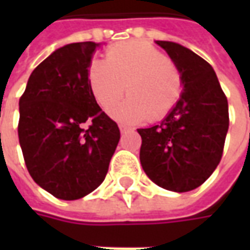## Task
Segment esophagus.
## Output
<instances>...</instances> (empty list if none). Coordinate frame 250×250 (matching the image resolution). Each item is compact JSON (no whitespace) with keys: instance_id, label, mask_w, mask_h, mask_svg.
<instances>
[{"instance_id":"34e87169","label":"esophagus","mask_w":250,"mask_h":250,"mask_svg":"<svg viewBox=\"0 0 250 250\" xmlns=\"http://www.w3.org/2000/svg\"><path fill=\"white\" fill-rule=\"evenodd\" d=\"M119 128H120V132H125V131L131 130V127H128V125H119Z\"/></svg>"}]
</instances>
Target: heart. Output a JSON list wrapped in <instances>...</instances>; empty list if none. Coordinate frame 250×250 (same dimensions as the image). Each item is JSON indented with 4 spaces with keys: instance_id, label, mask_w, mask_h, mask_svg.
Listing matches in <instances>:
<instances>
[{
    "instance_id": "1",
    "label": "heart",
    "mask_w": 250,
    "mask_h": 250,
    "mask_svg": "<svg viewBox=\"0 0 250 250\" xmlns=\"http://www.w3.org/2000/svg\"><path fill=\"white\" fill-rule=\"evenodd\" d=\"M88 82L99 105L108 109L122 95L130 96L111 108L122 123H139L166 118L182 95L178 66L145 41H127L111 46L105 59L88 68Z\"/></svg>"
}]
</instances>
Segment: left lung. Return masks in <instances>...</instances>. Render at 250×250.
Returning <instances> with one entry per match:
<instances>
[{
    "instance_id": "left-lung-1",
    "label": "left lung",
    "mask_w": 250,
    "mask_h": 250,
    "mask_svg": "<svg viewBox=\"0 0 250 250\" xmlns=\"http://www.w3.org/2000/svg\"><path fill=\"white\" fill-rule=\"evenodd\" d=\"M178 66L184 92L161 125L139 128L141 163L147 177L177 193L194 190L218 166L228 128V99L214 69L188 48L157 41Z\"/></svg>"
}]
</instances>
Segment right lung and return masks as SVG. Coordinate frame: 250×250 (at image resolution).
<instances>
[{"label":"right lung","mask_w":250,"mask_h":250,"mask_svg":"<svg viewBox=\"0 0 250 250\" xmlns=\"http://www.w3.org/2000/svg\"><path fill=\"white\" fill-rule=\"evenodd\" d=\"M98 45L84 41L59 48L36 66L20 98L26 168L59 199L83 198L99 188L119 143V127L99 107L88 82Z\"/></svg>","instance_id":"1"}]
</instances>
